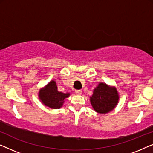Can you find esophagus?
Instances as JSON below:
<instances>
[{
	"label": "esophagus",
	"mask_w": 153,
	"mask_h": 153,
	"mask_svg": "<svg viewBox=\"0 0 153 153\" xmlns=\"http://www.w3.org/2000/svg\"><path fill=\"white\" fill-rule=\"evenodd\" d=\"M76 94L77 95H81L82 94V90H76Z\"/></svg>",
	"instance_id": "esophagus-1"
}]
</instances>
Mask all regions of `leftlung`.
<instances>
[{"label": "left lung", "mask_w": 153, "mask_h": 153, "mask_svg": "<svg viewBox=\"0 0 153 153\" xmlns=\"http://www.w3.org/2000/svg\"><path fill=\"white\" fill-rule=\"evenodd\" d=\"M119 100V94L115 87L100 82L94 89L90 102L94 110L99 114H106L113 110Z\"/></svg>", "instance_id": "8db88e82"}]
</instances>
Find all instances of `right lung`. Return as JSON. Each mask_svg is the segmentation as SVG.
Masks as SVG:
<instances>
[{"instance_id": "1", "label": "right lung", "mask_w": 153, "mask_h": 153, "mask_svg": "<svg viewBox=\"0 0 153 153\" xmlns=\"http://www.w3.org/2000/svg\"><path fill=\"white\" fill-rule=\"evenodd\" d=\"M70 96L69 93H62L57 91L55 81L52 80L39 92V98L43 104L52 109H59L62 107L65 98Z\"/></svg>"}]
</instances>
